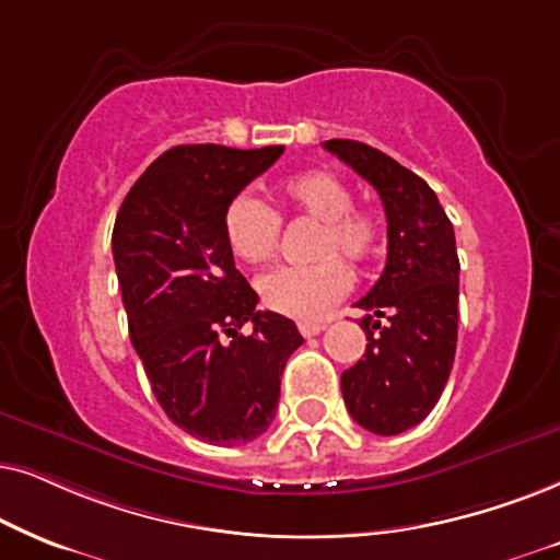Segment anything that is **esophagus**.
<instances>
[{"label": "esophagus", "instance_id": "esophagus-1", "mask_svg": "<svg viewBox=\"0 0 560 560\" xmlns=\"http://www.w3.org/2000/svg\"><path fill=\"white\" fill-rule=\"evenodd\" d=\"M327 327V323H300V332L304 338H312V335H319Z\"/></svg>", "mask_w": 560, "mask_h": 560}]
</instances>
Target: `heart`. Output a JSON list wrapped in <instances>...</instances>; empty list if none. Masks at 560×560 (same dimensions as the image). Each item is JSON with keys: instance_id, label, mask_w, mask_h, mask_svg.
I'll use <instances>...</instances> for the list:
<instances>
[{"instance_id": "heart-1", "label": "heart", "mask_w": 560, "mask_h": 560, "mask_svg": "<svg viewBox=\"0 0 560 560\" xmlns=\"http://www.w3.org/2000/svg\"><path fill=\"white\" fill-rule=\"evenodd\" d=\"M279 202L302 218L319 222L310 266H279L258 279L268 310L294 319H317L346 294L350 268L369 266L384 245V222L369 207L353 205L346 178L327 168L287 176L276 186ZM281 218L250 194H237L225 210L230 250L245 264H266L279 248ZM343 262L340 265L339 260Z\"/></svg>"}]
</instances>
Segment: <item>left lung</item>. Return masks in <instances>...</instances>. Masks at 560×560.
I'll return each instance as SVG.
<instances>
[{
  "label": "left lung",
  "instance_id": "8db88e82",
  "mask_svg": "<svg viewBox=\"0 0 560 560\" xmlns=\"http://www.w3.org/2000/svg\"><path fill=\"white\" fill-rule=\"evenodd\" d=\"M323 145L378 191L389 237L382 279L355 302L366 310V353L342 371V399L361 428L399 435L438 405L456 358V235L435 191L412 171L358 140Z\"/></svg>",
  "mask_w": 560,
  "mask_h": 560
}]
</instances>
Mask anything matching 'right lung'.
<instances>
[{"label":"right lung","instance_id":"right-lung-1","mask_svg":"<svg viewBox=\"0 0 560 560\" xmlns=\"http://www.w3.org/2000/svg\"><path fill=\"white\" fill-rule=\"evenodd\" d=\"M281 153L284 145L171 148L132 184L112 230L130 340L155 399L171 422L212 445L264 435L289 355L304 342L292 319L256 310L225 237L228 205Z\"/></svg>","mask_w":560,"mask_h":560}]
</instances>
